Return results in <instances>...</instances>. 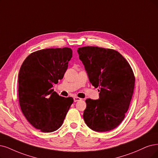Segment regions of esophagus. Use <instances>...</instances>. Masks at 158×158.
Instances as JSON below:
<instances>
[{
    "label": "esophagus",
    "mask_w": 158,
    "mask_h": 158,
    "mask_svg": "<svg viewBox=\"0 0 158 158\" xmlns=\"http://www.w3.org/2000/svg\"><path fill=\"white\" fill-rule=\"evenodd\" d=\"M73 100H74V102H79V101L81 100V98H78V97H74Z\"/></svg>",
    "instance_id": "1"
}]
</instances>
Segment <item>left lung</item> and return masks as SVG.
I'll return each mask as SVG.
<instances>
[{"mask_svg":"<svg viewBox=\"0 0 158 158\" xmlns=\"http://www.w3.org/2000/svg\"><path fill=\"white\" fill-rule=\"evenodd\" d=\"M90 82L100 90L98 100L86 99L83 118L95 131L117 127L129 108L135 76L127 61L114 49L86 46L77 49Z\"/></svg>","mask_w":158,"mask_h":158,"instance_id":"1","label":"left lung"}]
</instances>
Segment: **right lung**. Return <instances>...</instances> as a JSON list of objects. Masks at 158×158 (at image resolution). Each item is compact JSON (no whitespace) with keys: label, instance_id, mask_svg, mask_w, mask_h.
I'll return each instance as SVG.
<instances>
[{"label":"right lung","instance_id":"right-lung-1","mask_svg":"<svg viewBox=\"0 0 158 158\" xmlns=\"http://www.w3.org/2000/svg\"><path fill=\"white\" fill-rule=\"evenodd\" d=\"M72 57L68 48L35 51L23 62L18 76L19 101L29 123L41 131L50 133L63 124L73 102L52 89L64 77Z\"/></svg>","mask_w":158,"mask_h":158}]
</instances>
